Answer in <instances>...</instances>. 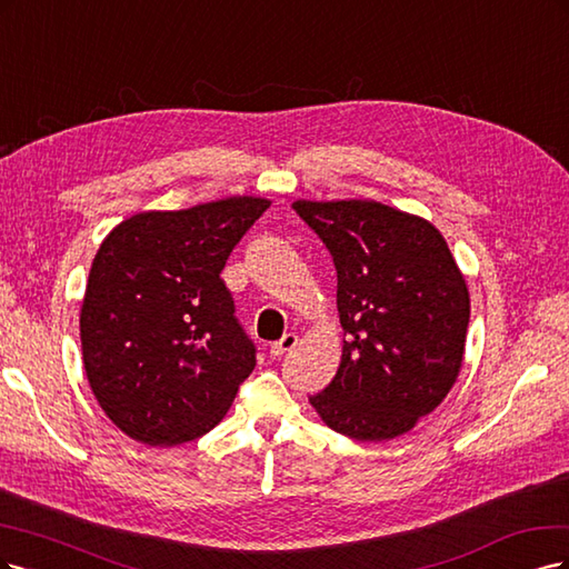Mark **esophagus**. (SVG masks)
<instances>
[{
	"mask_svg": "<svg viewBox=\"0 0 569 569\" xmlns=\"http://www.w3.org/2000/svg\"><path fill=\"white\" fill-rule=\"evenodd\" d=\"M296 345H298V336H296V333H286L279 342H273V345L269 347V355H271L273 359H279V357H283L286 352H290Z\"/></svg>",
	"mask_w": 569,
	"mask_h": 569,
	"instance_id": "34e87169",
	"label": "esophagus"
}]
</instances>
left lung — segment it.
Listing matches in <instances>:
<instances>
[{"label":"left lung","mask_w":569,"mask_h":569,"mask_svg":"<svg viewBox=\"0 0 569 569\" xmlns=\"http://www.w3.org/2000/svg\"><path fill=\"white\" fill-rule=\"evenodd\" d=\"M292 210L331 252L345 331L338 373L309 405L359 442L409 432L463 363L470 296L447 241L376 200H298Z\"/></svg>","instance_id":"obj_1"}]
</instances>
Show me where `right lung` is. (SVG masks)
<instances>
[{"label": "right lung", "mask_w": 569, "mask_h": 569, "mask_svg": "<svg viewBox=\"0 0 569 569\" xmlns=\"http://www.w3.org/2000/svg\"><path fill=\"white\" fill-rule=\"evenodd\" d=\"M267 208L233 196L139 212L103 238L82 300V359L101 409L137 442L210 432L252 373L258 350L219 273Z\"/></svg>", "instance_id": "obj_1"}]
</instances>
